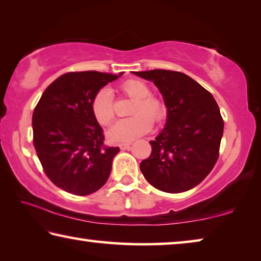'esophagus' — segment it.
<instances>
[{
  "instance_id": "34e87169",
  "label": "esophagus",
  "mask_w": 261,
  "mask_h": 261,
  "mask_svg": "<svg viewBox=\"0 0 261 261\" xmlns=\"http://www.w3.org/2000/svg\"><path fill=\"white\" fill-rule=\"evenodd\" d=\"M131 146V143H121L118 144V147H120L122 151H126V149H129Z\"/></svg>"
}]
</instances>
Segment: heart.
I'll return each instance as SVG.
<instances>
[{
    "label": "heart",
    "instance_id": "heart-1",
    "mask_svg": "<svg viewBox=\"0 0 261 261\" xmlns=\"http://www.w3.org/2000/svg\"><path fill=\"white\" fill-rule=\"evenodd\" d=\"M121 92L127 98L134 99L129 114L131 117L120 120L108 131L109 140L115 143L131 141L143 136L152 129L153 123L161 122L166 117L165 103L151 95V88L139 79H129L120 87ZM92 113L101 125H109L115 117L114 100L110 91L100 90L94 95L91 103Z\"/></svg>",
    "mask_w": 261,
    "mask_h": 261
}]
</instances>
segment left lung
Instances as JSON below:
<instances>
[{
	"label": "left lung",
	"instance_id": "obj_1",
	"mask_svg": "<svg viewBox=\"0 0 261 261\" xmlns=\"http://www.w3.org/2000/svg\"><path fill=\"white\" fill-rule=\"evenodd\" d=\"M134 73L155 84L168 109L165 129L149 141L151 155L140 162L141 173L160 191H188L218 161L223 135L219 106L208 91L185 73L160 69Z\"/></svg>",
	"mask_w": 261,
	"mask_h": 261
}]
</instances>
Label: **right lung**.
<instances>
[{
    "label": "right lung",
    "instance_id": "right-lung-1",
    "mask_svg": "<svg viewBox=\"0 0 261 261\" xmlns=\"http://www.w3.org/2000/svg\"><path fill=\"white\" fill-rule=\"evenodd\" d=\"M122 76L98 71L68 72L55 79L35 106L33 145L43 171L60 189L87 196L103 187L118 147L103 144L92 113L94 95Z\"/></svg>",
    "mask_w": 261,
    "mask_h": 261
}]
</instances>
